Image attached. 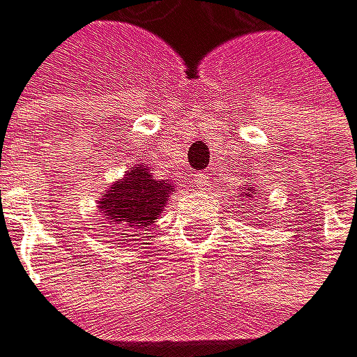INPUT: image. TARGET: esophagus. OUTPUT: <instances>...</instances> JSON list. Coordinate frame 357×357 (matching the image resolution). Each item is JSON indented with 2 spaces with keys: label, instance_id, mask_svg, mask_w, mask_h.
I'll list each match as a JSON object with an SVG mask.
<instances>
[{
  "label": "esophagus",
  "instance_id": "obj_1",
  "mask_svg": "<svg viewBox=\"0 0 357 357\" xmlns=\"http://www.w3.org/2000/svg\"><path fill=\"white\" fill-rule=\"evenodd\" d=\"M193 182H195V186L199 188V190H206V186H211L208 182H211V177H208V173H197L195 177H193Z\"/></svg>",
  "mask_w": 357,
  "mask_h": 357
}]
</instances>
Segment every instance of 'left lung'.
Returning a JSON list of instances; mask_svg holds the SVG:
<instances>
[{
	"instance_id": "obj_1",
	"label": "left lung",
	"mask_w": 357,
	"mask_h": 357,
	"mask_svg": "<svg viewBox=\"0 0 357 357\" xmlns=\"http://www.w3.org/2000/svg\"><path fill=\"white\" fill-rule=\"evenodd\" d=\"M245 197L246 199H252V197H257V188H255V184H243V193L239 195V202H245L243 197ZM261 197V195H259Z\"/></svg>"
}]
</instances>
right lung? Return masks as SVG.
Here are the masks:
<instances>
[{"mask_svg":"<svg viewBox=\"0 0 357 357\" xmlns=\"http://www.w3.org/2000/svg\"><path fill=\"white\" fill-rule=\"evenodd\" d=\"M173 186L169 180H155L144 164H133L123 180L114 182L98 199L102 217L112 226L127 230L125 234L133 241L140 230L151 226L164 206L169 204ZM127 241V239H123Z\"/></svg>","mask_w":357,"mask_h":357,"instance_id":"right-lung-1","label":"right lung"}]
</instances>
